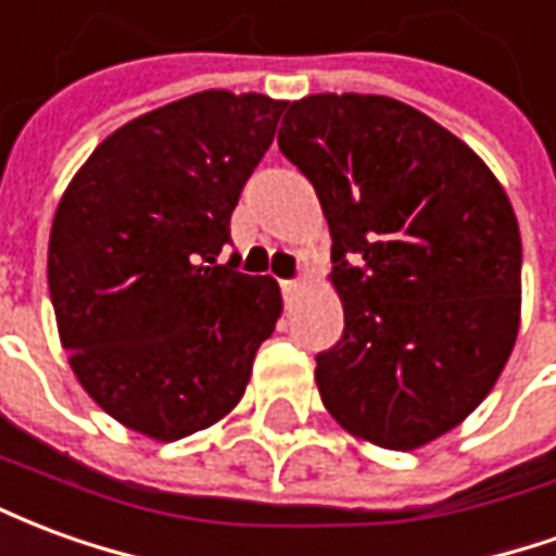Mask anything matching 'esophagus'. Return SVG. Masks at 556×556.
Listing matches in <instances>:
<instances>
[{"label": "esophagus", "mask_w": 556, "mask_h": 556, "mask_svg": "<svg viewBox=\"0 0 556 556\" xmlns=\"http://www.w3.org/2000/svg\"><path fill=\"white\" fill-rule=\"evenodd\" d=\"M279 289H282V294H291V291H298V279H279Z\"/></svg>", "instance_id": "1"}]
</instances>
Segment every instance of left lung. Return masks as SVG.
Wrapping results in <instances>:
<instances>
[{
    "label": "left lung",
    "instance_id": "left-lung-1",
    "mask_svg": "<svg viewBox=\"0 0 556 556\" xmlns=\"http://www.w3.org/2000/svg\"><path fill=\"white\" fill-rule=\"evenodd\" d=\"M279 151L330 226L345 330L315 357L342 429L414 450L455 429L503 372L521 313V235L489 166L381 94L289 103Z\"/></svg>",
    "mask_w": 556,
    "mask_h": 556
}]
</instances>
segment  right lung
<instances>
[{"label": "right lung", "instance_id": "add662e5", "mask_svg": "<svg viewBox=\"0 0 556 556\" xmlns=\"http://www.w3.org/2000/svg\"><path fill=\"white\" fill-rule=\"evenodd\" d=\"M282 110L217 89L166 103L103 139L59 202L47 279L62 345L86 393L154 441L226 417L277 327V282L219 253Z\"/></svg>", "mask_w": 556, "mask_h": 556}]
</instances>
